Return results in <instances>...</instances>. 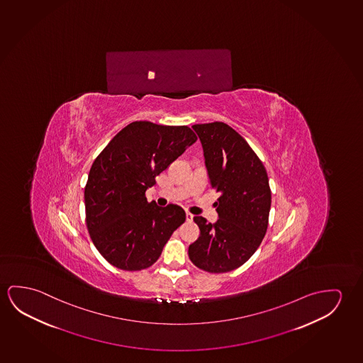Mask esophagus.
Here are the masks:
<instances>
[{
  "mask_svg": "<svg viewBox=\"0 0 363 363\" xmlns=\"http://www.w3.org/2000/svg\"><path fill=\"white\" fill-rule=\"evenodd\" d=\"M192 220H194V215L190 213V212H186V221H187V223H191Z\"/></svg>",
  "mask_w": 363,
  "mask_h": 363,
  "instance_id": "esophagus-1",
  "label": "esophagus"
}]
</instances>
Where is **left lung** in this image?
I'll return each instance as SVG.
<instances>
[{
	"instance_id": "left-lung-1",
	"label": "left lung",
	"mask_w": 363,
	"mask_h": 363,
	"mask_svg": "<svg viewBox=\"0 0 363 363\" xmlns=\"http://www.w3.org/2000/svg\"><path fill=\"white\" fill-rule=\"evenodd\" d=\"M201 140L210 184L220 194L218 223L194 221L200 238L189 257L207 273H228L245 264L265 236L272 205L268 173L240 134L226 123L192 125Z\"/></svg>"
}]
</instances>
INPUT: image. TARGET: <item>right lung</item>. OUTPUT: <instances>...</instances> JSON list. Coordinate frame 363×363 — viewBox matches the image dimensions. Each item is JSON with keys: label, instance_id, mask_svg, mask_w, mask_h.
Wrapping results in <instances>:
<instances>
[{"label": "right lung", "instance_id": "obj_1", "mask_svg": "<svg viewBox=\"0 0 363 363\" xmlns=\"http://www.w3.org/2000/svg\"><path fill=\"white\" fill-rule=\"evenodd\" d=\"M197 137L187 125L132 122L116 134L90 167L85 221L101 257L127 272L150 268L186 220L181 207L156 206L145 190Z\"/></svg>", "mask_w": 363, "mask_h": 363}]
</instances>
